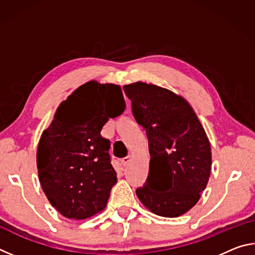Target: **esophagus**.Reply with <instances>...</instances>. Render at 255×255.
I'll return each mask as SVG.
<instances>
[{
	"mask_svg": "<svg viewBox=\"0 0 255 255\" xmlns=\"http://www.w3.org/2000/svg\"><path fill=\"white\" fill-rule=\"evenodd\" d=\"M130 159H131V157L129 156V155H128V156H126V157H124V158L122 159L123 165H124V166H127L128 164H129V162H130Z\"/></svg>",
	"mask_w": 255,
	"mask_h": 255,
	"instance_id": "34e87169",
	"label": "esophagus"
}]
</instances>
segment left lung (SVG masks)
I'll list each match as a JSON object with an SVG mask.
<instances>
[{"instance_id":"left-lung-1","label":"left lung","mask_w":255,"mask_h":255,"mask_svg":"<svg viewBox=\"0 0 255 255\" xmlns=\"http://www.w3.org/2000/svg\"><path fill=\"white\" fill-rule=\"evenodd\" d=\"M132 115L148 138L147 183L136 190L153 214L179 217L200 199L211 171L208 137L184 98L155 84L124 86Z\"/></svg>"}]
</instances>
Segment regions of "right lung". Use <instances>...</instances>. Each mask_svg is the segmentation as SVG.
Returning <instances> with one entry per match:
<instances>
[{
    "mask_svg": "<svg viewBox=\"0 0 255 255\" xmlns=\"http://www.w3.org/2000/svg\"><path fill=\"white\" fill-rule=\"evenodd\" d=\"M126 108L117 84L86 82L60 103L41 133L37 167L51 206L70 219H85L106 208L117 173L102 127Z\"/></svg>",
    "mask_w": 255,
    "mask_h": 255,
    "instance_id": "1",
    "label": "right lung"
}]
</instances>
